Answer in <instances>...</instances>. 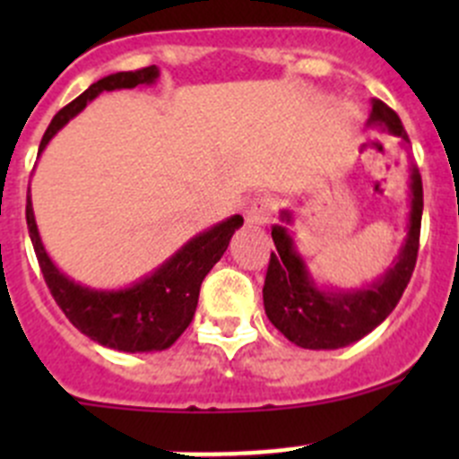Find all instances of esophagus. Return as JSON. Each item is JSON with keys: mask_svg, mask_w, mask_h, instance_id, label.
Here are the masks:
<instances>
[{"mask_svg": "<svg viewBox=\"0 0 459 459\" xmlns=\"http://www.w3.org/2000/svg\"><path fill=\"white\" fill-rule=\"evenodd\" d=\"M275 208H277V202L273 200V197H268V195L257 197V200H253L251 204H248L247 221L248 224H255V226L268 224L273 217V212H275Z\"/></svg>", "mask_w": 459, "mask_h": 459, "instance_id": "esophagus-1", "label": "esophagus"}]
</instances>
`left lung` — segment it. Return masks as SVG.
Returning <instances> with one entry per match:
<instances>
[{"instance_id": "8db88e82", "label": "left lung", "mask_w": 459, "mask_h": 459, "mask_svg": "<svg viewBox=\"0 0 459 459\" xmlns=\"http://www.w3.org/2000/svg\"><path fill=\"white\" fill-rule=\"evenodd\" d=\"M367 128H382L400 140L406 151L409 135L395 110L384 101L371 100ZM409 152V151H406ZM422 178L409 155V220L406 238L400 251L377 280L362 286L322 284L311 273L307 257L299 253L290 235L293 212L281 208V224L271 226L277 253H271V264L264 281V311L286 340L302 349L333 351L344 349L377 328L400 302L411 275L420 247L422 226Z\"/></svg>"}]
</instances>
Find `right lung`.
<instances>
[{"label":"right lung","instance_id":"1","mask_svg":"<svg viewBox=\"0 0 459 459\" xmlns=\"http://www.w3.org/2000/svg\"><path fill=\"white\" fill-rule=\"evenodd\" d=\"M157 80H160L157 66L101 77L100 82L88 86L75 101L64 106L55 115L41 137L37 155H41L48 142L101 92L152 86ZM26 221H29L30 242L46 284L73 326L106 349L124 351V353H151V351L170 349L178 337L186 331L195 316L204 277L224 255L233 233L244 224V217L230 215L212 224L211 229L193 235L160 266L122 289H92L59 271L41 242L35 211H32L30 188Z\"/></svg>","mask_w":459,"mask_h":459}]
</instances>
